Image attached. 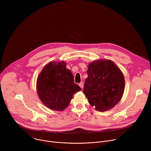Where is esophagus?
<instances>
[{
    "instance_id": "obj_1",
    "label": "esophagus",
    "mask_w": 151,
    "mask_h": 151,
    "mask_svg": "<svg viewBox=\"0 0 151 151\" xmlns=\"http://www.w3.org/2000/svg\"><path fill=\"white\" fill-rule=\"evenodd\" d=\"M79 87H80L82 89L83 88V83L82 82H81V83H79Z\"/></svg>"
}]
</instances>
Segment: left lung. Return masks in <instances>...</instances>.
Here are the masks:
<instances>
[{
  "label": "left lung",
  "instance_id": "8db88e82",
  "mask_svg": "<svg viewBox=\"0 0 151 151\" xmlns=\"http://www.w3.org/2000/svg\"><path fill=\"white\" fill-rule=\"evenodd\" d=\"M88 68L84 94L96 110L104 112L111 109L124 94L125 79L122 72L110 60H94Z\"/></svg>",
  "mask_w": 151,
  "mask_h": 151
}]
</instances>
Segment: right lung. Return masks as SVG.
<instances>
[{
  "instance_id": "obj_1",
  "label": "right lung",
  "mask_w": 151,
  "mask_h": 151,
  "mask_svg": "<svg viewBox=\"0 0 151 151\" xmlns=\"http://www.w3.org/2000/svg\"><path fill=\"white\" fill-rule=\"evenodd\" d=\"M36 90L40 101L48 108L62 111L81 88L75 83L66 62L61 61H51L42 69L37 78Z\"/></svg>"
}]
</instances>
